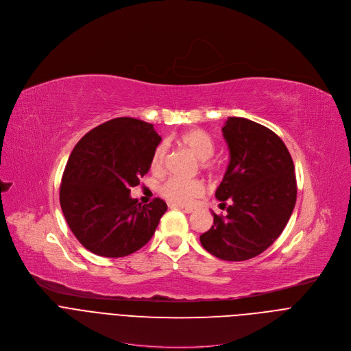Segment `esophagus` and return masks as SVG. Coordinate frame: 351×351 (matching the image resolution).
<instances>
[{"label":"esophagus","mask_w":351,"mask_h":351,"mask_svg":"<svg viewBox=\"0 0 351 351\" xmlns=\"http://www.w3.org/2000/svg\"><path fill=\"white\" fill-rule=\"evenodd\" d=\"M179 208L183 211V213H186V214H191L195 208L194 207H184V206H179Z\"/></svg>","instance_id":"obj_1"}]
</instances>
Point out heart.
Instances as JSON below:
<instances>
[{
  "label": "heart",
  "instance_id": "b5f03b06",
  "mask_svg": "<svg viewBox=\"0 0 351 351\" xmlns=\"http://www.w3.org/2000/svg\"><path fill=\"white\" fill-rule=\"evenodd\" d=\"M178 143L186 149H189L197 160H199V169L202 171L208 173H217L221 171L219 162L213 160V154L215 152V143L206 130H187L178 137ZM165 161L167 147L164 144H160L154 149L152 160H149V169L154 173H161L165 168ZM160 193L171 203L187 206L193 203L195 198L204 194V183L199 179L186 180L179 178H169L161 184Z\"/></svg>",
  "mask_w": 351,
  "mask_h": 351
}]
</instances>
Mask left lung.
Here are the masks:
<instances>
[{
  "label": "left lung",
  "mask_w": 351,
  "mask_h": 351,
  "mask_svg": "<svg viewBox=\"0 0 351 351\" xmlns=\"http://www.w3.org/2000/svg\"><path fill=\"white\" fill-rule=\"evenodd\" d=\"M230 162L215 195L226 215L199 236L208 253L225 261L257 257L279 237L297 198L294 164L282 138L245 118L222 128Z\"/></svg>",
  "instance_id": "8db88e82"
}]
</instances>
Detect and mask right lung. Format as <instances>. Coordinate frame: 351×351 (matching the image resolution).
Wrapping results in <instances>:
<instances>
[{"instance_id": "obj_1", "label": "right lung", "mask_w": 351, "mask_h": 351, "mask_svg": "<svg viewBox=\"0 0 351 351\" xmlns=\"http://www.w3.org/2000/svg\"><path fill=\"white\" fill-rule=\"evenodd\" d=\"M161 137L152 123L115 118L86 133L69 156L60 203L75 237L88 252L118 258L153 237L167 203L138 204L130 189L149 169Z\"/></svg>"}]
</instances>
